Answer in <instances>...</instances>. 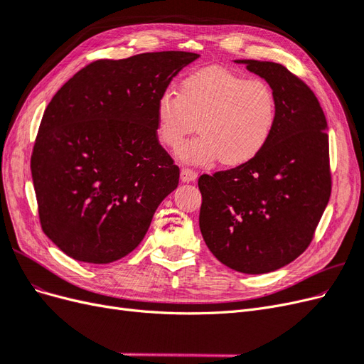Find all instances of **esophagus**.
<instances>
[{
	"instance_id": "esophagus-1",
	"label": "esophagus",
	"mask_w": 364,
	"mask_h": 364,
	"mask_svg": "<svg viewBox=\"0 0 364 364\" xmlns=\"http://www.w3.org/2000/svg\"><path fill=\"white\" fill-rule=\"evenodd\" d=\"M181 179H182V182H193V181L197 179V173H196V170H193V168L183 167V168L181 170Z\"/></svg>"
}]
</instances>
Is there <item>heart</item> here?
<instances>
[{
	"label": "heart",
	"instance_id": "heart-1",
	"mask_svg": "<svg viewBox=\"0 0 364 364\" xmlns=\"http://www.w3.org/2000/svg\"><path fill=\"white\" fill-rule=\"evenodd\" d=\"M277 121L273 87L223 67L188 74L179 94L165 91L156 102V134L164 146L178 150L199 129L200 135L179 151L190 162L218 158L228 167L247 164L266 149Z\"/></svg>",
	"mask_w": 364,
	"mask_h": 364
}]
</instances>
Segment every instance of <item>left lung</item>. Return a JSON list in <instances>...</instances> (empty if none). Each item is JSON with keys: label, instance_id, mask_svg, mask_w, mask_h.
Listing matches in <instances>:
<instances>
[{"label": "left lung", "instance_id": "obj_1", "mask_svg": "<svg viewBox=\"0 0 364 364\" xmlns=\"http://www.w3.org/2000/svg\"><path fill=\"white\" fill-rule=\"evenodd\" d=\"M237 62L273 87L277 127L255 159L200 176L199 225L220 262L258 274L310 246L331 196L329 141L321 103L304 80L281 63Z\"/></svg>", "mask_w": 364, "mask_h": 364}]
</instances>
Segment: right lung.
I'll use <instances>...</instances> for the list:
<instances>
[{
	"instance_id": "add662e5",
	"label": "right lung",
	"mask_w": 364,
	"mask_h": 364,
	"mask_svg": "<svg viewBox=\"0 0 364 364\" xmlns=\"http://www.w3.org/2000/svg\"><path fill=\"white\" fill-rule=\"evenodd\" d=\"M199 54L142 53L86 65L51 98L31 153L41 228L68 257L107 264L144 238L179 183L156 102Z\"/></svg>"
}]
</instances>
